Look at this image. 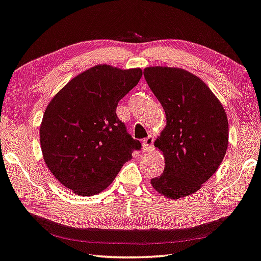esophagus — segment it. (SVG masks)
<instances>
[{"label":"esophagus","instance_id":"obj_1","mask_svg":"<svg viewBox=\"0 0 261 261\" xmlns=\"http://www.w3.org/2000/svg\"><path fill=\"white\" fill-rule=\"evenodd\" d=\"M152 144H154V137L148 136L144 140H142V148H144L145 150H149L151 149Z\"/></svg>","mask_w":261,"mask_h":261}]
</instances>
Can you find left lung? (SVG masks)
Returning <instances> with one entry per match:
<instances>
[{
    "label": "left lung",
    "mask_w": 261,
    "mask_h": 261,
    "mask_svg": "<svg viewBox=\"0 0 261 261\" xmlns=\"http://www.w3.org/2000/svg\"><path fill=\"white\" fill-rule=\"evenodd\" d=\"M144 75L166 115L154 144L165 168L150 183L168 199L188 197L222 164L228 145L226 112L209 87L185 69L149 66Z\"/></svg>",
    "instance_id": "8db88e82"
}]
</instances>
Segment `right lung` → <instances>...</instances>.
<instances>
[{
    "label": "right lung",
    "instance_id": "right-lung-1",
    "mask_svg": "<svg viewBox=\"0 0 261 261\" xmlns=\"http://www.w3.org/2000/svg\"><path fill=\"white\" fill-rule=\"evenodd\" d=\"M141 75L139 68L95 65L71 79L46 107L39 127L45 164L75 195L105 190L132 150L140 149L115 110Z\"/></svg>",
    "mask_w": 261,
    "mask_h": 261
}]
</instances>
